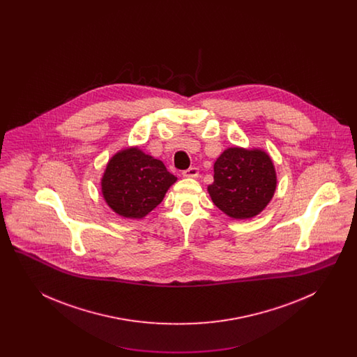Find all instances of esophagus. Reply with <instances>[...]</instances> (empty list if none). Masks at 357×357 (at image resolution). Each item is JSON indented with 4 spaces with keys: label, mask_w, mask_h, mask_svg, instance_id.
Listing matches in <instances>:
<instances>
[{
    "label": "esophagus",
    "mask_w": 357,
    "mask_h": 357,
    "mask_svg": "<svg viewBox=\"0 0 357 357\" xmlns=\"http://www.w3.org/2000/svg\"><path fill=\"white\" fill-rule=\"evenodd\" d=\"M182 175L186 176V178H197L199 175V169L198 167H190V169L183 171Z\"/></svg>",
    "instance_id": "esophagus-1"
}]
</instances>
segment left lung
Wrapping results in <instances>:
<instances>
[{
    "label": "left lung",
    "mask_w": 357,
    "mask_h": 357,
    "mask_svg": "<svg viewBox=\"0 0 357 357\" xmlns=\"http://www.w3.org/2000/svg\"><path fill=\"white\" fill-rule=\"evenodd\" d=\"M277 185L269 155L259 150L229 149L214 163L207 187L214 204L236 220L252 218L271 202Z\"/></svg>",
    "instance_id": "obj_1"
}]
</instances>
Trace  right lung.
<instances>
[{
  "mask_svg": "<svg viewBox=\"0 0 357 357\" xmlns=\"http://www.w3.org/2000/svg\"><path fill=\"white\" fill-rule=\"evenodd\" d=\"M175 181L163 162L128 149L109 160L102 179V195L121 217L142 218L163 201Z\"/></svg>",
  "mask_w": 357,
  "mask_h": 357,
  "instance_id": "right-lung-1",
  "label": "right lung"
}]
</instances>
